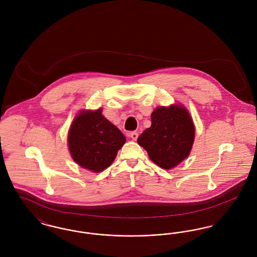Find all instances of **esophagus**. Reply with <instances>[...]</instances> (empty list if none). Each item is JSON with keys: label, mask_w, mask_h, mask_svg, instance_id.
Wrapping results in <instances>:
<instances>
[{"label": "esophagus", "mask_w": 257, "mask_h": 257, "mask_svg": "<svg viewBox=\"0 0 257 257\" xmlns=\"http://www.w3.org/2000/svg\"><path fill=\"white\" fill-rule=\"evenodd\" d=\"M129 137H130L132 140L137 141V139H138V137H139V134H138L137 132H131V133L129 134Z\"/></svg>", "instance_id": "34e87169"}]
</instances>
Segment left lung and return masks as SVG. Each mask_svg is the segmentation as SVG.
<instances>
[{
	"instance_id": "1",
	"label": "left lung",
	"mask_w": 257,
	"mask_h": 257,
	"mask_svg": "<svg viewBox=\"0 0 257 257\" xmlns=\"http://www.w3.org/2000/svg\"><path fill=\"white\" fill-rule=\"evenodd\" d=\"M151 126L138 138L149 158L160 168L171 170L191 152L195 126L182 105L158 107L151 113Z\"/></svg>"
}]
</instances>
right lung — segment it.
<instances>
[{
	"label": "right lung",
	"instance_id": "obj_1",
	"mask_svg": "<svg viewBox=\"0 0 257 257\" xmlns=\"http://www.w3.org/2000/svg\"><path fill=\"white\" fill-rule=\"evenodd\" d=\"M67 141L72 159L79 166L100 172L111 165L126 138L99 109L80 112L71 124Z\"/></svg>",
	"mask_w": 257,
	"mask_h": 257
}]
</instances>
